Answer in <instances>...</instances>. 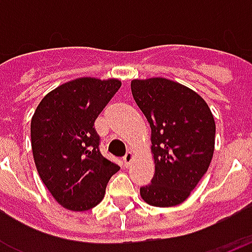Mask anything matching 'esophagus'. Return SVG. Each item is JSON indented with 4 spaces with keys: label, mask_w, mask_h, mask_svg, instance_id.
<instances>
[{
    "label": "esophagus",
    "mask_w": 252,
    "mask_h": 252,
    "mask_svg": "<svg viewBox=\"0 0 252 252\" xmlns=\"http://www.w3.org/2000/svg\"><path fill=\"white\" fill-rule=\"evenodd\" d=\"M133 158H135V155H133V154H132L131 151L126 154V157L123 158V160H124V164H126V167H128V166H129V164H131L132 162H133Z\"/></svg>",
    "instance_id": "esophagus-1"
}]
</instances>
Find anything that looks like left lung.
<instances>
[{"instance_id":"8db88e82","label":"left lung","mask_w":252,"mask_h":252,"mask_svg":"<svg viewBox=\"0 0 252 252\" xmlns=\"http://www.w3.org/2000/svg\"><path fill=\"white\" fill-rule=\"evenodd\" d=\"M133 99L151 126L155 174L140 188L147 204L180 205L211 164L216 124L201 95L166 78L133 79Z\"/></svg>"}]
</instances>
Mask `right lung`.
Returning <instances> with one entry per match:
<instances>
[{"label": "right lung", "mask_w": 252, "mask_h": 252, "mask_svg": "<svg viewBox=\"0 0 252 252\" xmlns=\"http://www.w3.org/2000/svg\"><path fill=\"white\" fill-rule=\"evenodd\" d=\"M119 79L78 78L47 94L31 121L36 169L52 197L68 211L102 201L120 167L99 153L94 121L120 89Z\"/></svg>", "instance_id": "1"}]
</instances>
